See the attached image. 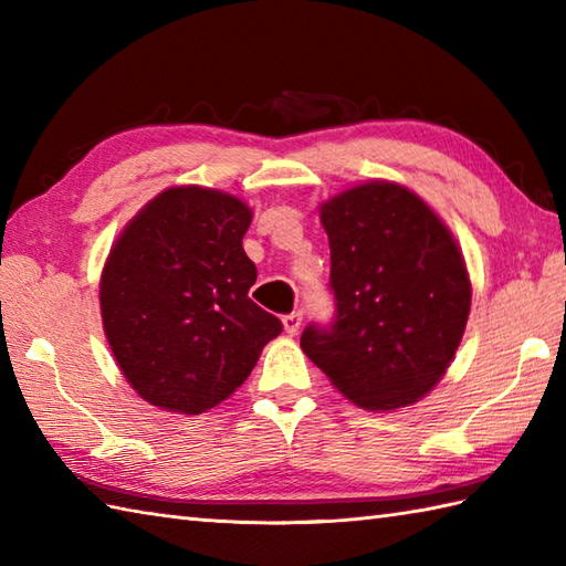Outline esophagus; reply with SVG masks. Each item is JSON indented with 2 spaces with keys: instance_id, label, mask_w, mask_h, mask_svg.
<instances>
[{
  "instance_id": "esophagus-1",
  "label": "esophagus",
  "mask_w": 566,
  "mask_h": 566,
  "mask_svg": "<svg viewBox=\"0 0 566 566\" xmlns=\"http://www.w3.org/2000/svg\"><path fill=\"white\" fill-rule=\"evenodd\" d=\"M302 318H304L302 311H294V314H286V316L282 318V323H284V331L290 333V335H296V333H298V328H302Z\"/></svg>"
}]
</instances>
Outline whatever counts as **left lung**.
Segmentation results:
<instances>
[{
	"label": "left lung",
	"instance_id": "8db88e82",
	"mask_svg": "<svg viewBox=\"0 0 566 566\" xmlns=\"http://www.w3.org/2000/svg\"><path fill=\"white\" fill-rule=\"evenodd\" d=\"M335 318L302 350L333 387L369 411L411 406L460 347L472 306L462 250L428 203L371 179L321 203Z\"/></svg>",
	"mask_w": 566,
	"mask_h": 566
}]
</instances>
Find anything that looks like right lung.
I'll list each match as a JSON object with an SVG mask.
<instances>
[{
  "label": "right lung",
  "mask_w": 566,
  "mask_h": 566,
  "mask_svg": "<svg viewBox=\"0 0 566 566\" xmlns=\"http://www.w3.org/2000/svg\"><path fill=\"white\" fill-rule=\"evenodd\" d=\"M245 201L197 185L150 199L106 258L99 304L106 340L140 399L199 416L228 399L282 321L248 296Z\"/></svg>",
  "instance_id": "right-lung-1"
}]
</instances>
